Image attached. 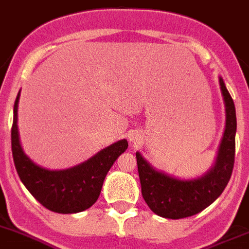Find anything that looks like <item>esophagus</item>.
<instances>
[{"instance_id": "obj_1", "label": "esophagus", "mask_w": 249, "mask_h": 249, "mask_svg": "<svg viewBox=\"0 0 249 249\" xmlns=\"http://www.w3.org/2000/svg\"><path fill=\"white\" fill-rule=\"evenodd\" d=\"M141 139V135L139 134V133H132V134L129 135V141L133 143H138L139 141H140Z\"/></svg>"}]
</instances>
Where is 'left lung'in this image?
I'll return each instance as SVG.
<instances>
[{
  "label": "left lung",
  "instance_id": "1",
  "mask_svg": "<svg viewBox=\"0 0 249 249\" xmlns=\"http://www.w3.org/2000/svg\"><path fill=\"white\" fill-rule=\"evenodd\" d=\"M224 108L226 127L218 146L215 162L204 175L181 179L158 170L136 152L141 194L149 209L171 220L196 215L215 202L231 177L235 158L236 114L235 106L222 77H218Z\"/></svg>",
  "mask_w": 249,
  "mask_h": 249
}]
</instances>
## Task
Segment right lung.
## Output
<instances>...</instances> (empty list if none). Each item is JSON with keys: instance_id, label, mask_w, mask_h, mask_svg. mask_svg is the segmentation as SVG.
I'll list each match as a JSON object with an SVG mask.
<instances>
[{"instance_id": "right-lung-1", "label": "right lung", "mask_w": 249, "mask_h": 249, "mask_svg": "<svg viewBox=\"0 0 249 249\" xmlns=\"http://www.w3.org/2000/svg\"><path fill=\"white\" fill-rule=\"evenodd\" d=\"M20 91L14 104L12 152L15 168L26 189L40 204L58 213H76L89 209L97 200L107 173L127 149L125 139L116 141L81 164L65 170H49L36 164L23 152L18 128Z\"/></svg>"}]
</instances>
